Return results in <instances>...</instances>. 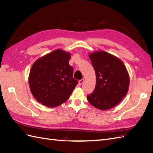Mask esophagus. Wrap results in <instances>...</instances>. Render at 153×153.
I'll use <instances>...</instances> for the list:
<instances>
[{
    "label": "esophagus",
    "instance_id": "obj_1",
    "mask_svg": "<svg viewBox=\"0 0 153 153\" xmlns=\"http://www.w3.org/2000/svg\"><path fill=\"white\" fill-rule=\"evenodd\" d=\"M84 79H81V80H80L79 81H78V85H81L83 83H84Z\"/></svg>",
    "mask_w": 153,
    "mask_h": 153
}]
</instances>
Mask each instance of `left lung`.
Listing matches in <instances>:
<instances>
[{
  "instance_id": "left-lung-1",
  "label": "left lung",
  "mask_w": 153,
  "mask_h": 153,
  "mask_svg": "<svg viewBox=\"0 0 153 153\" xmlns=\"http://www.w3.org/2000/svg\"><path fill=\"white\" fill-rule=\"evenodd\" d=\"M96 73V87L88 101L101 110L112 108L126 96L129 77L124 63L119 58L104 51L89 54Z\"/></svg>"
}]
</instances>
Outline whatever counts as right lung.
<instances>
[{
	"label": "right lung",
	"mask_w": 153,
	"mask_h": 153,
	"mask_svg": "<svg viewBox=\"0 0 153 153\" xmlns=\"http://www.w3.org/2000/svg\"><path fill=\"white\" fill-rule=\"evenodd\" d=\"M71 54L61 49L39 58L32 65L29 84L35 99L47 107L66 102L78 84L73 76V68L69 64Z\"/></svg>",
	"instance_id": "right-lung-1"
}]
</instances>
